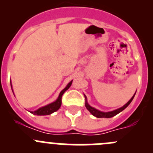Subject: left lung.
<instances>
[{"instance_id":"1","label":"left lung","mask_w":153,"mask_h":153,"mask_svg":"<svg viewBox=\"0 0 153 153\" xmlns=\"http://www.w3.org/2000/svg\"><path fill=\"white\" fill-rule=\"evenodd\" d=\"M135 93H136V92H135ZM135 93L134 94L133 96L131 98V99L129 100V101H128L126 104H124V106H121V107H120V108H118V109H115V110H113V111H110V112H102V111H100V110H98V109H95V108L91 106L89 104H88L87 101H86V96L84 95V97H85V99H86L85 106H86V109L89 110V112H90L92 115L97 117V118H112V117L116 115L117 114H118V113H120L121 112H122L124 109H126V108L129 105V104L132 102V99H133L134 97H135Z\"/></svg>"}]
</instances>
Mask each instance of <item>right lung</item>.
<instances>
[{"label":"right lung","instance_id":"right-lung-1","mask_svg":"<svg viewBox=\"0 0 153 153\" xmlns=\"http://www.w3.org/2000/svg\"><path fill=\"white\" fill-rule=\"evenodd\" d=\"M11 83V82H10ZM72 81H71L69 84H67V86L60 92L59 95H58V98L56 99V101H55L54 102L51 103V104H47V105L42 106V107H40L39 109H38L37 110L35 111H29V112H31L32 114L35 115H50V114L53 113V112H56L57 110L59 109V108L61 107V98H62L63 94L65 92V91H67L70 86L72 85ZM11 87H12V84H11ZM13 92V91H12ZM14 94V92H13Z\"/></svg>","mask_w":153,"mask_h":153}]
</instances>
